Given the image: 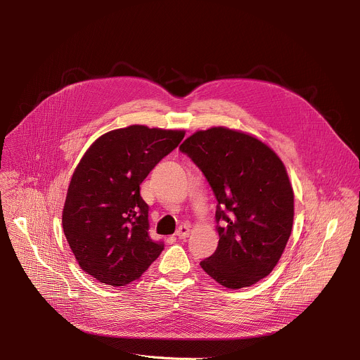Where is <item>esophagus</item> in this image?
I'll return each mask as SVG.
<instances>
[{
	"label": "esophagus",
	"instance_id": "obj_1",
	"mask_svg": "<svg viewBox=\"0 0 360 360\" xmlns=\"http://www.w3.org/2000/svg\"><path fill=\"white\" fill-rule=\"evenodd\" d=\"M189 233H191V226L189 225H181L176 231V236L179 239H186L189 236Z\"/></svg>",
	"mask_w": 360,
	"mask_h": 360
}]
</instances>
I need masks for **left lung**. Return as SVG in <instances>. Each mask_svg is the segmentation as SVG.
I'll return each instance as SVG.
<instances>
[{"instance_id":"8db88e82","label":"left lung","mask_w":360,"mask_h":360,"mask_svg":"<svg viewBox=\"0 0 360 360\" xmlns=\"http://www.w3.org/2000/svg\"><path fill=\"white\" fill-rule=\"evenodd\" d=\"M179 149L218 200V248L200 268L228 289L259 282L278 265L293 225V188L282 160L259 138L226 127L196 131Z\"/></svg>"}]
</instances>
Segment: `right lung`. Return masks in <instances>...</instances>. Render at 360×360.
Wrapping results in <instances>:
<instances>
[{
	"instance_id": "1",
	"label": "right lung",
	"mask_w": 360,
	"mask_h": 360,
	"mask_svg": "<svg viewBox=\"0 0 360 360\" xmlns=\"http://www.w3.org/2000/svg\"><path fill=\"white\" fill-rule=\"evenodd\" d=\"M185 136L184 129L129 125L96 138L67 191L63 228L79 268L111 286L138 279L164 249L149 236L139 185Z\"/></svg>"
}]
</instances>
